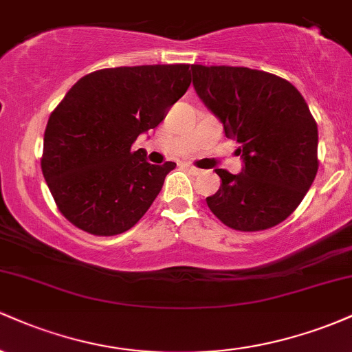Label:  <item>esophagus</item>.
Masks as SVG:
<instances>
[{"mask_svg":"<svg viewBox=\"0 0 352 352\" xmlns=\"http://www.w3.org/2000/svg\"><path fill=\"white\" fill-rule=\"evenodd\" d=\"M185 168H187L188 173H192V175H200V173H201L200 168L193 167V165H185Z\"/></svg>","mask_w":352,"mask_h":352,"instance_id":"1","label":"esophagus"}]
</instances>
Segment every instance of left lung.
<instances>
[{
	"instance_id": "left-lung-1",
	"label": "left lung",
	"mask_w": 352,
	"mask_h": 352,
	"mask_svg": "<svg viewBox=\"0 0 352 352\" xmlns=\"http://www.w3.org/2000/svg\"><path fill=\"white\" fill-rule=\"evenodd\" d=\"M199 98L235 139L243 168H217L221 185L207 205L221 223L260 232L281 223L305 199L318 173V125L286 79L233 66H192Z\"/></svg>"
}]
</instances>
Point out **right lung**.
I'll return each mask as SVG.
<instances>
[{
  "label": "right lung",
  "instance_id": "1",
  "mask_svg": "<svg viewBox=\"0 0 352 352\" xmlns=\"http://www.w3.org/2000/svg\"><path fill=\"white\" fill-rule=\"evenodd\" d=\"M188 64L111 67L80 78L52 111L41 168L74 227L91 235L127 232L145 215L177 164L152 165L132 144L155 129L187 92Z\"/></svg>",
  "mask_w": 352,
  "mask_h": 352
}]
</instances>
